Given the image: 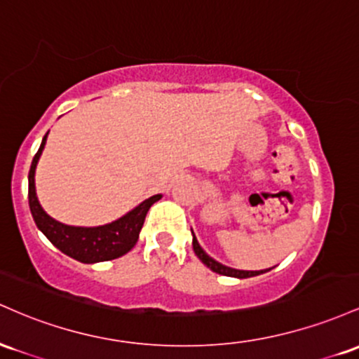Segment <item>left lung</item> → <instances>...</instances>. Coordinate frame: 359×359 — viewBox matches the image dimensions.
Returning a JSON list of instances; mask_svg holds the SVG:
<instances>
[{"label": "left lung", "mask_w": 359, "mask_h": 359, "mask_svg": "<svg viewBox=\"0 0 359 359\" xmlns=\"http://www.w3.org/2000/svg\"><path fill=\"white\" fill-rule=\"evenodd\" d=\"M193 251H195V255L200 257L201 263L205 264V266H208L212 269V271L219 273V275H224V276H233V278H251V276H257L261 275V273H266L269 269H261V271H243V269H233V268H229V266H224V264H220L219 261H215L213 257H210L207 255V252L203 251V249L200 248L198 241L195 239V236H193Z\"/></svg>", "instance_id": "1"}]
</instances>
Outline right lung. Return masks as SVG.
Masks as SVG:
<instances>
[{
    "instance_id": "add662e5",
    "label": "right lung",
    "mask_w": 359,
    "mask_h": 359,
    "mask_svg": "<svg viewBox=\"0 0 359 359\" xmlns=\"http://www.w3.org/2000/svg\"><path fill=\"white\" fill-rule=\"evenodd\" d=\"M46 139L47 134L40 144L37 154L34 156L30 171H28V205H30L32 217L37 227L59 251L81 263H100V261H110L127 255L139 239V232L146 220L149 208L161 198V195L151 196L122 219L102 225V227H71V225L60 224L43 212L35 195L34 175L42 149L46 146Z\"/></svg>"
}]
</instances>
